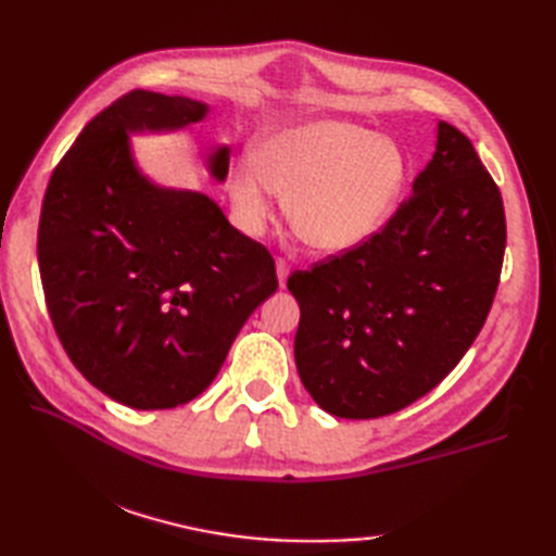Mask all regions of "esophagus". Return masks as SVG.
<instances>
[{
  "label": "esophagus",
  "mask_w": 556,
  "mask_h": 556,
  "mask_svg": "<svg viewBox=\"0 0 556 556\" xmlns=\"http://www.w3.org/2000/svg\"><path fill=\"white\" fill-rule=\"evenodd\" d=\"M275 267H277V279H279V287L285 289V287H287V277H289V265H287V260L277 257Z\"/></svg>",
  "instance_id": "34e87169"
}]
</instances>
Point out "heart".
Segmentation results:
<instances>
[{"label": "heart", "mask_w": 556, "mask_h": 556, "mask_svg": "<svg viewBox=\"0 0 556 556\" xmlns=\"http://www.w3.org/2000/svg\"><path fill=\"white\" fill-rule=\"evenodd\" d=\"M406 155L396 140L346 119L281 126L255 148V162L229 174L239 227L257 236L271 219V193L305 245L337 255L358 248L394 215L406 184Z\"/></svg>", "instance_id": "obj_1"}]
</instances>
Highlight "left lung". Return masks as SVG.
I'll return each mask as SVG.
<instances>
[{
  "label": "left lung",
  "instance_id": "left-lung-1",
  "mask_svg": "<svg viewBox=\"0 0 556 556\" xmlns=\"http://www.w3.org/2000/svg\"><path fill=\"white\" fill-rule=\"evenodd\" d=\"M506 245L497 184L473 143L437 124L434 155L372 239L293 271L303 387L337 418H380L456 368L488 320Z\"/></svg>",
  "mask_w": 556,
  "mask_h": 556
}]
</instances>
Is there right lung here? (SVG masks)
Returning <instances> with one entry per match:
<instances>
[{"instance_id":"right-lung-1","label":"right lung","mask_w":556,"mask_h":556,"mask_svg":"<svg viewBox=\"0 0 556 556\" xmlns=\"http://www.w3.org/2000/svg\"><path fill=\"white\" fill-rule=\"evenodd\" d=\"M205 102L131 90L100 112L56 164L40 227V279L71 363L138 410L174 408L215 380L243 323L277 291L265 245L215 200L140 172L131 134L203 122ZM229 148L207 155L227 179Z\"/></svg>"}]
</instances>
